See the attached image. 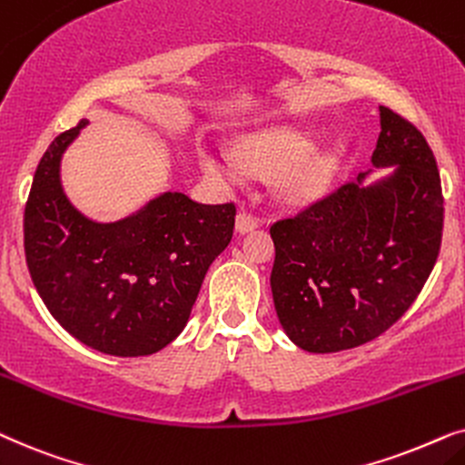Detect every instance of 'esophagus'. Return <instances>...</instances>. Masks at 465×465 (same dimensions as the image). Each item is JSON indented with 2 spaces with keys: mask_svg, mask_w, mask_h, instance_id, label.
<instances>
[{
  "mask_svg": "<svg viewBox=\"0 0 465 465\" xmlns=\"http://www.w3.org/2000/svg\"><path fill=\"white\" fill-rule=\"evenodd\" d=\"M259 227V219L255 214H251V213H238V216H236V229H238V233H249V232H252V229H257Z\"/></svg>",
  "mask_w": 465,
  "mask_h": 465,
  "instance_id": "1",
  "label": "esophagus"
}]
</instances>
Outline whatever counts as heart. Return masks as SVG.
Segmentation results:
<instances>
[{
	"label": "heart",
	"instance_id": "obj_1",
	"mask_svg": "<svg viewBox=\"0 0 465 465\" xmlns=\"http://www.w3.org/2000/svg\"><path fill=\"white\" fill-rule=\"evenodd\" d=\"M314 151V142L308 135L300 132H282L262 135V138L249 140L242 148L244 163L255 172H265V174H276L297 166L289 174V189L293 193H314L327 183L330 174V163L323 157H309ZM202 168L206 174L219 178V181L236 184L242 178V168L229 157H216V154H206L202 159Z\"/></svg>",
	"mask_w": 465,
	"mask_h": 465
}]
</instances>
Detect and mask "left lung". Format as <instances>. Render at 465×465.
Masks as SVG:
<instances>
[{
  "label": "left lung",
  "instance_id": "1",
  "mask_svg": "<svg viewBox=\"0 0 465 465\" xmlns=\"http://www.w3.org/2000/svg\"><path fill=\"white\" fill-rule=\"evenodd\" d=\"M372 170L270 227V287L284 333L308 352L355 349L417 300L440 252L444 200L430 144L385 106ZM390 174L366 183L374 169Z\"/></svg>",
  "mask_w": 465,
  "mask_h": 465
}]
</instances>
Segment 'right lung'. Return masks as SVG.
I'll list each match as a JSON object with an SVG mask.
<instances>
[{"instance_id":"1","label":"right lung","mask_w":465,"mask_h":465,"mask_svg":"<svg viewBox=\"0 0 465 465\" xmlns=\"http://www.w3.org/2000/svg\"><path fill=\"white\" fill-rule=\"evenodd\" d=\"M83 119L40 159L25 206V257L35 291L67 333L114 357L153 355L187 325L210 263L233 236L236 206L165 191L119 221L74 206L61 159Z\"/></svg>"}]
</instances>
